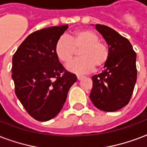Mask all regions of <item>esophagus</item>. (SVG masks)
Here are the masks:
<instances>
[{"mask_svg":"<svg viewBox=\"0 0 147 147\" xmlns=\"http://www.w3.org/2000/svg\"><path fill=\"white\" fill-rule=\"evenodd\" d=\"M84 76L83 75H81V74H77V78H78V80H81V78H83Z\"/></svg>","mask_w":147,"mask_h":147,"instance_id":"34e87169","label":"esophagus"}]
</instances>
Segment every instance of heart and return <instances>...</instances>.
<instances>
[{"label": "heart", "mask_w": 147, "mask_h": 147, "mask_svg": "<svg viewBox=\"0 0 147 147\" xmlns=\"http://www.w3.org/2000/svg\"><path fill=\"white\" fill-rule=\"evenodd\" d=\"M80 51V59L67 66L75 72L88 73L103 68L110 59V49L99 36L90 30H78L68 36L58 40L55 51L58 59L63 63H69Z\"/></svg>", "instance_id": "b5f03b06"}]
</instances>
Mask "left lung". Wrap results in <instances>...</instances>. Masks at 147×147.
<instances>
[{"label":"left lung","instance_id":"8db88e82","mask_svg":"<svg viewBox=\"0 0 147 147\" xmlns=\"http://www.w3.org/2000/svg\"><path fill=\"white\" fill-rule=\"evenodd\" d=\"M110 49V59L101 74L94 75L90 98L96 108L113 112L128 104L137 79L136 53L127 38L107 26L96 24Z\"/></svg>","mask_w":147,"mask_h":147}]
</instances>
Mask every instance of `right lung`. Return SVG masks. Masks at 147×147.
Segmentation results:
<instances>
[{
    "label": "right lung",
    "instance_id": "right-lung-1",
    "mask_svg": "<svg viewBox=\"0 0 147 147\" xmlns=\"http://www.w3.org/2000/svg\"><path fill=\"white\" fill-rule=\"evenodd\" d=\"M68 28L59 26L32 33L12 57L15 92L33 118L51 120L62 110L77 76L67 71L55 51L56 41Z\"/></svg>",
    "mask_w": 147,
    "mask_h": 147
}]
</instances>
